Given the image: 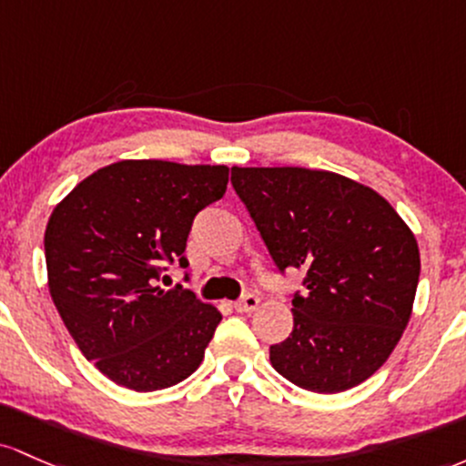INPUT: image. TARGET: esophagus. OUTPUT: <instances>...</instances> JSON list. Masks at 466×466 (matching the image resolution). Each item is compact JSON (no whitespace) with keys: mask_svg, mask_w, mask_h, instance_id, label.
Returning <instances> with one entry per match:
<instances>
[{"mask_svg":"<svg viewBox=\"0 0 466 466\" xmlns=\"http://www.w3.org/2000/svg\"><path fill=\"white\" fill-rule=\"evenodd\" d=\"M258 306H259V297L253 295V292H248V295H244L242 299L235 301V310L238 312H253L258 310Z\"/></svg>","mask_w":466,"mask_h":466,"instance_id":"obj_1","label":"esophagus"}]
</instances>
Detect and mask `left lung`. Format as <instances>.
I'll return each mask as SVG.
<instances>
[{
	"mask_svg": "<svg viewBox=\"0 0 466 466\" xmlns=\"http://www.w3.org/2000/svg\"><path fill=\"white\" fill-rule=\"evenodd\" d=\"M277 268L306 270L286 341L270 363L297 388L337 394L370 379L400 341L420 253L394 207L370 187L303 167H233Z\"/></svg>",
	"mask_w": 466,
	"mask_h": 466,
	"instance_id": "left-lung-1",
	"label": "left lung"
}]
</instances>
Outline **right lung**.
Here are the masks:
<instances>
[{"instance_id":"add662e5","label":"right lung","mask_w":466,"mask_h":466,"mask_svg":"<svg viewBox=\"0 0 466 466\" xmlns=\"http://www.w3.org/2000/svg\"><path fill=\"white\" fill-rule=\"evenodd\" d=\"M228 167L120 160L94 171L46 227L48 289L83 357L134 391L198 370L222 315L191 290L158 286L185 258L193 218L227 191Z\"/></svg>"}]
</instances>
